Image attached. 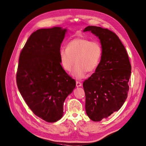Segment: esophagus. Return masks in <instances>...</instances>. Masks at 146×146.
<instances>
[{"mask_svg": "<svg viewBox=\"0 0 146 146\" xmlns=\"http://www.w3.org/2000/svg\"><path fill=\"white\" fill-rule=\"evenodd\" d=\"M76 87H80L82 86V83L79 81H76Z\"/></svg>", "mask_w": 146, "mask_h": 146, "instance_id": "esophagus-1", "label": "esophagus"}]
</instances>
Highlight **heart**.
Wrapping results in <instances>:
<instances>
[{"instance_id": "1", "label": "heart", "mask_w": 146, "mask_h": 146, "mask_svg": "<svg viewBox=\"0 0 146 146\" xmlns=\"http://www.w3.org/2000/svg\"><path fill=\"white\" fill-rule=\"evenodd\" d=\"M102 49L98 41L84 38H76L59 50L60 62L63 69L70 72L75 62L72 75L78 80L86 76L87 71L95 70L100 64Z\"/></svg>"}]
</instances>
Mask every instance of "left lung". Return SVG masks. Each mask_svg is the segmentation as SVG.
Segmentation results:
<instances>
[{"label":"left lung","instance_id":"8db88e82","mask_svg":"<svg viewBox=\"0 0 146 146\" xmlns=\"http://www.w3.org/2000/svg\"><path fill=\"white\" fill-rule=\"evenodd\" d=\"M100 41L102 54L96 71L83 83L85 110L94 121L107 118L121 108L127 98L131 66L127 51L116 34L107 29L88 26Z\"/></svg>","mask_w":146,"mask_h":146}]
</instances>
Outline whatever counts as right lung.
I'll return each mask as SVG.
<instances>
[{
    "instance_id": "obj_1",
    "label": "right lung",
    "mask_w": 146,
    "mask_h": 146,
    "mask_svg": "<svg viewBox=\"0 0 146 146\" xmlns=\"http://www.w3.org/2000/svg\"><path fill=\"white\" fill-rule=\"evenodd\" d=\"M67 29H40L29 36L19 59L16 82L32 112L48 123L64 115V102L76 82L63 69L59 58Z\"/></svg>"
}]
</instances>
